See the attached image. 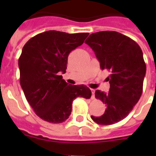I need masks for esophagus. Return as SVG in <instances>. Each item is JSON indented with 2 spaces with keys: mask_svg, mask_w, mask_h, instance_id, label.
I'll return each mask as SVG.
<instances>
[{
  "mask_svg": "<svg viewBox=\"0 0 156 156\" xmlns=\"http://www.w3.org/2000/svg\"><path fill=\"white\" fill-rule=\"evenodd\" d=\"M90 90H91V93H92V98H94V95H95V89H90Z\"/></svg>",
  "mask_w": 156,
  "mask_h": 156,
  "instance_id": "1",
  "label": "esophagus"
}]
</instances>
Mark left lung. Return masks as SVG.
I'll return each instance as SVG.
<instances>
[{
	"label": "left lung",
	"instance_id": "left-lung-1",
	"mask_svg": "<svg viewBox=\"0 0 156 156\" xmlns=\"http://www.w3.org/2000/svg\"><path fill=\"white\" fill-rule=\"evenodd\" d=\"M85 43L94 51L101 69L110 73L108 92L95 93L106 105L105 112L90 117L99 125H112L126 118L142 95L147 70L143 52L135 41L116 31L92 33Z\"/></svg>",
	"mask_w": 156,
	"mask_h": 156
}]
</instances>
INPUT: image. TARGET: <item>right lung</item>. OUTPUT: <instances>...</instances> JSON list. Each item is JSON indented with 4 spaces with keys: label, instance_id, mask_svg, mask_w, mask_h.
<instances>
[{
    "label": "right lung",
    "instance_id": "add662e5",
    "mask_svg": "<svg viewBox=\"0 0 156 156\" xmlns=\"http://www.w3.org/2000/svg\"><path fill=\"white\" fill-rule=\"evenodd\" d=\"M88 35L48 30L24 45L18 60L21 87L35 114L44 121L63 122L71 114L74 99L91 96L87 86L68 84L61 75L66 73L69 54L83 44Z\"/></svg>",
    "mask_w": 156,
    "mask_h": 156
}]
</instances>
